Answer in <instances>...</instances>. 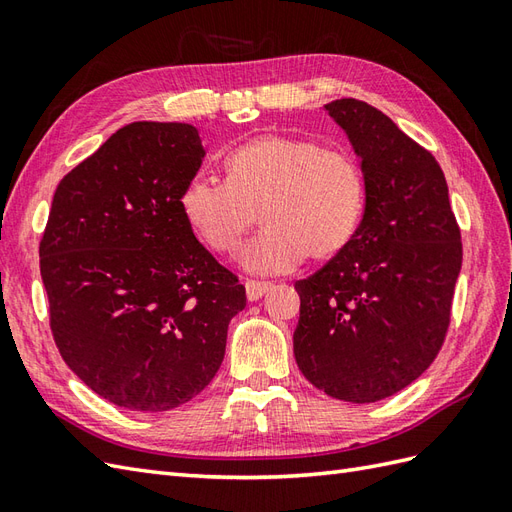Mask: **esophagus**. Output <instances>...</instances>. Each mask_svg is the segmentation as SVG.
Returning a JSON list of instances; mask_svg holds the SVG:
<instances>
[{
	"label": "esophagus",
	"instance_id": "1",
	"mask_svg": "<svg viewBox=\"0 0 512 512\" xmlns=\"http://www.w3.org/2000/svg\"><path fill=\"white\" fill-rule=\"evenodd\" d=\"M244 287H246V298L251 300H259L261 296H264L268 290H270V283H266V281H251L248 279L246 283H244Z\"/></svg>",
	"mask_w": 512,
	"mask_h": 512
}]
</instances>
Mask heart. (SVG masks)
Listing matches in <instances>:
<instances>
[{"label":"heart","instance_id":"1","mask_svg":"<svg viewBox=\"0 0 512 512\" xmlns=\"http://www.w3.org/2000/svg\"><path fill=\"white\" fill-rule=\"evenodd\" d=\"M225 173L227 181H188L181 209L218 255L238 251L257 212L264 229L240 257L248 272H290L307 255L331 259L361 225L368 183L359 157L346 147L270 134L231 151Z\"/></svg>","mask_w":512,"mask_h":512}]
</instances>
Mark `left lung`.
I'll use <instances>...</instances> for the list:
<instances>
[{
    "mask_svg": "<svg viewBox=\"0 0 512 512\" xmlns=\"http://www.w3.org/2000/svg\"><path fill=\"white\" fill-rule=\"evenodd\" d=\"M368 183L355 238L296 281L294 357L307 381L344 402L393 396L435 361L463 264L448 183L430 151L359 99L326 103Z\"/></svg>",
    "mask_w": 512,
    "mask_h": 512,
    "instance_id": "left-lung-1",
    "label": "left lung"
}]
</instances>
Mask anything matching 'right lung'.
<instances>
[{
  "instance_id": "right-lung-1",
  "label": "right lung",
  "mask_w": 512,
  "mask_h": 512,
  "mask_svg": "<svg viewBox=\"0 0 512 512\" xmlns=\"http://www.w3.org/2000/svg\"><path fill=\"white\" fill-rule=\"evenodd\" d=\"M203 157L192 125L131 123L51 201L38 248L51 333L80 381L129 411L162 413L201 393L246 307L244 285L183 216Z\"/></svg>"
}]
</instances>
